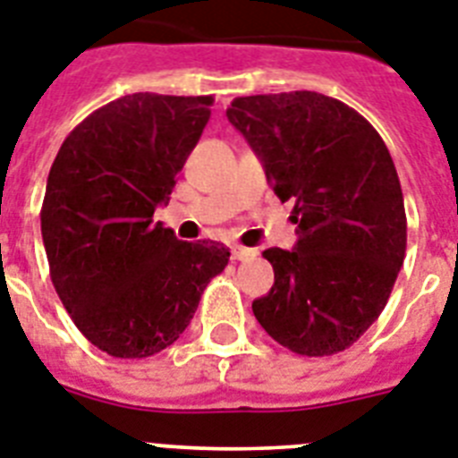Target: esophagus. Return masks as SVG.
<instances>
[{"instance_id": "obj_1", "label": "esophagus", "mask_w": 458, "mask_h": 458, "mask_svg": "<svg viewBox=\"0 0 458 458\" xmlns=\"http://www.w3.org/2000/svg\"><path fill=\"white\" fill-rule=\"evenodd\" d=\"M230 251H233V259H235V261H251L256 256V249L242 247V244H233Z\"/></svg>"}]
</instances>
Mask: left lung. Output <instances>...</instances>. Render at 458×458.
<instances>
[{
  "label": "left lung",
  "mask_w": 458,
  "mask_h": 458,
  "mask_svg": "<svg viewBox=\"0 0 458 458\" xmlns=\"http://www.w3.org/2000/svg\"><path fill=\"white\" fill-rule=\"evenodd\" d=\"M282 202L299 240L270 247L275 284L251 303L259 325L308 358L351 348L388 303L407 249L395 165L362 114L315 91L242 96L225 110Z\"/></svg>",
  "instance_id": "obj_1"
}]
</instances>
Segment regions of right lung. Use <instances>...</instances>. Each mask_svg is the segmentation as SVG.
I'll return each instance as SVG.
<instances>
[{"label":"right lung","instance_id":"right-lung-1","mask_svg":"<svg viewBox=\"0 0 458 458\" xmlns=\"http://www.w3.org/2000/svg\"><path fill=\"white\" fill-rule=\"evenodd\" d=\"M211 96L131 94L98 107L48 171L42 240L55 293L113 358H150L191 325L228 266L221 242H181L155 223L202 136Z\"/></svg>","mask_w":458,"mask_h":458}]
</instances>
